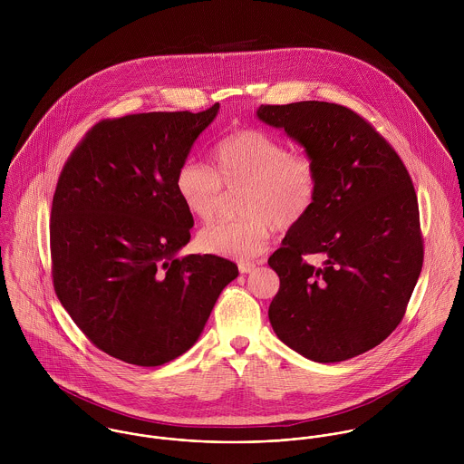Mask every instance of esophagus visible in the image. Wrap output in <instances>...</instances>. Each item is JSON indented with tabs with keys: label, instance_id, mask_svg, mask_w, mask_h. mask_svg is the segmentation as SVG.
<instances>
[{
	"label": "esophagus",
	"instance_id": "obj_1",
	"mask_svg": "<svg viewBox=\"0 0 464 464\" xmlns=\"http://www.w3.org/2000/svg\"><path fill=\"white\" fill-rule=\"evenodd\" d=\"M256 269L254 263H239V271L241 273H252Z\"/></svg>",
	"mask_w": 464,
	"mask_h": 464
}]
</instances>
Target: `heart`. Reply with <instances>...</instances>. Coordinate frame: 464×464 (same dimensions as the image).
I'll return each instance as SVG.
<instances>
[{
  "label": "heart",
  "mask_w": 464,
  "mask_h": 464,
  "mask_svg": "<svg viewBox=\"0 0 464 464\" xmlns=\"http://www.w3.org/2000/svg\"><path fill=\"white\" fill-rule=\"evenodd\" d=\"M212 157L214 169L195 159L179 168V198L191 216L210 221L225 201L223 187L243 189V218L199 230L201 252L241 261L257 257L275 227L287 230L311 212L318 195L316 166L304 155H293L282 140L261 130H239L221 139Z\"/></svg>",
  "instance_id": "1"
}]
</instances>
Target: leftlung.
<instances>
[{
    "mask_svg": "<svg viewBox=\"0 0 464 464\" xmlns=\"http://www.w3.org/2000/svg\"><path fill=\"white\" fill-rule=\"evenodd\" d=\"M257 118L304 146L318 171L311 212L267 261L280 278L269 324L311 361L352 359L397 329L421 271L411 177L390 142L343 105H261ZM313 253L322 266L303 261Z\"/></svg>",
    "mask_w": 464,
    "mask_h": 464,
    "instance_id": "1",
    "label": "left lung"
}]
</instances>
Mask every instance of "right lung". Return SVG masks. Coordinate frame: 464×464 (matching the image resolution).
<instances>
[{"label":"right lung","mask_w":464,"mask_h":464,"mask_svg":"<svg viewBox=\"0 0 464 464\" xmlns=\"http://www.w3.org/2000/svg\"><path fill=\"white\" fill-rule=\"evenodd\" d=\"M146 112L98 123L74 148L52 205L55 293L92 344L137 366H160L198 341L237 266L184 256L193 216L179 168L218 116Z\"/></svg>","instance_id":"1"}]
</instances>
